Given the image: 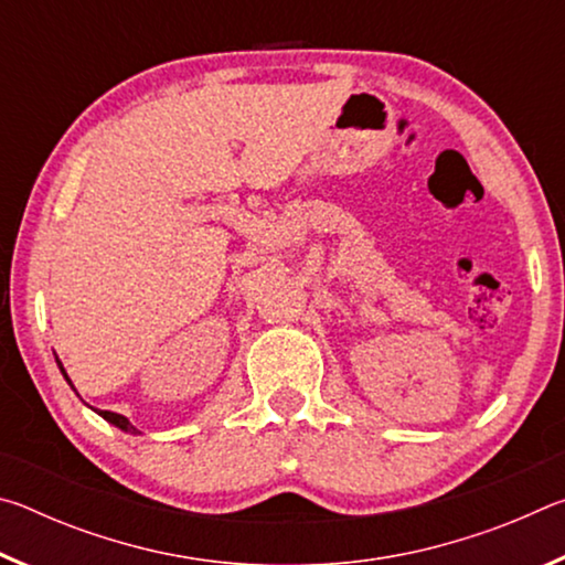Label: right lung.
<instances>
[{
  "label": "right lung",
  "mask_w": 565,
  "mask_h": 565,
  "mask_svg": "<svg viewBox=\"0 0 565 565\" xmlns=\"http://www.w3.org/2000/svg\"><path fill=\"white\" fill-rule=\"evenodd\" d=\"M56 366H60L62 376L66 379V384L72 386V379L66 376V371H64V366H62V361H60V359H56ZM72 388H74V386H72ZM74 391H76V388H74ZM92 411H97V414H99L104 420H109L111 426H117L119 431H124V434H131V436H139V434H141L137 426H131V420H129L127 416H121V414H114V411H102V408H92Z\"/></svg>",
  "instance_id": "right-lung-1"
}]
</instances>
